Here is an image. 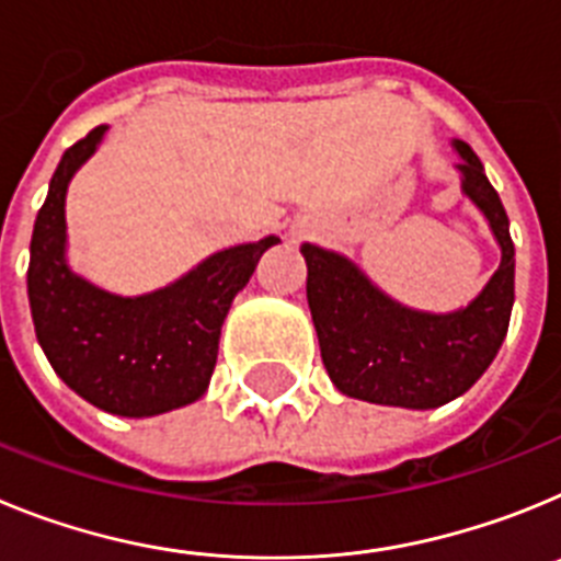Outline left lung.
Listing matches in <instances>:
<instances>
[{
    "mask_svg": "<svg viewBox=\"0 0 561 561\" xmlns=\"http://www.w3.org/2000/svg\"><path fill=\"white\" fill-rule=\"evenodd\" d=\"M463 191L485 213L503 261L472 306L421 314L393 304L348 257L304 244L306 297L320 354L336 390L390 408L430 410L458 399L497 356L514 306V241L508 216L478 153L458 142Z\"/></svg>",
    "mask_w": 561,
    "mask_h": 561,
    "instance_id": "1",
    "label": "left lung"
}]
</instances>
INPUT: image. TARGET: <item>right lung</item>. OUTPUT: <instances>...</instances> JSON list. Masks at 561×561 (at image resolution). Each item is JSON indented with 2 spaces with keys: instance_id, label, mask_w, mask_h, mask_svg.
Here are the masks:
<instances>
[{
  "instance_id": "right-lung-1",
  "label": "right lung",
  "mask_w": 561,
  "mask_h": 561,
  "mask_svg": "<svg viewBox=\"0 0 561 561\" xmlns=\"http://www.w3.org/2000/svg\"><path fill=\"white\" fill-rule=\"evenodd\" d=\"M98 126L69 146L33 227L27 295L49 365L89 404L126 419L168 413L207 390L221 323L257 261L277 238L207 257L168 289L117 297L95 289L64 261V196L72 173L101 142Z\"/></svg>"
}]
</instances>
